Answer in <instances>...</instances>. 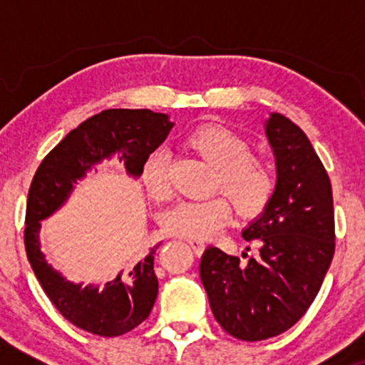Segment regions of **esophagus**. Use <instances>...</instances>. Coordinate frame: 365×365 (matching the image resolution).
I'll return each mask as SVG.
<instances>
[{
    "instance_id": "34e87169",
    "label": "esophagus",
    "mask_w": 365,
    "mask_h": 365,
    "mask_svg": "<svg viewBox=\"0 0 365 365\" xmlns=\"http://www.w3.org/2000/svg\"><path fill=\"white\" fill-rule=\"evenodd\" d=\"M188 245H190L192 249H194V252L197 255L202 254L204 249H206V244H204L202 240H195V238H190V240H188Z\"/></svg>"
}]
</instances>
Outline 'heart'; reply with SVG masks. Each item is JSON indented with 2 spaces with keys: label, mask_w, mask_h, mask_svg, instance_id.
Here are the masks:
<instances>
[{
  "label": "heart",
  "mask_w": 365,
  "mask_h": 365,
  "mask_svg": "<svg viewBox=\"0 0 365 365\" xmlns=\"http://www.w3.org/2000/svg\"><path fill=\"white\" fill-rule=\"evenodd\" d=\"M185 145L215 166L212 190H223L244 217L259 216L274 195V173L262 156L250 153L249 140L223 125H199L187 133ZM145 190L154 200L171 195L170 154L158 149L145 158L140 171ZM232 216V204L225 195L206 200H182L163 216L171 235L204 240L216 235Z\"/></svg>",
  "instance_id": "heart-1"
}]
</instances>
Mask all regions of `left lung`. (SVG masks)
Masks as SVG:
<instances>
[{
  "instance_id": "obj_1",
  "label": "left lung",
  "mask_w": 365,
  "mask_h": 365,
  "mask_svg": "<svg viewBox=\"0 0 365 365\" xmlns=\"http://www.w3.org/2000/svg\"><path fill=\"white\" fill-rule=\"evenodd\" d=\"M264 128L276 158L274 195L242 232L257 242L259 257L244 264L207 247L199 266L216 321L244 341L290 329L311 307L334 254L333 190L311 140L279 113Z\"/></svg>"
}]
</instances>
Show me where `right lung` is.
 Listing matches in <instances>:
<instances>
[{
  "label": "right lung",
  "mask_w": 365,
  "mask_h": 365,
  "mask_svg": "<svg viewBox=\"0 0 365 365\" xmlns=\"http://www.w3.org/2000/svg\"><path fill=\"white\" fill-rule=\"evenodd\" d=\"M173 123L165 113L106 110L72 130L43 159L32 178L25 211V252L36 278L66 321L98 336H120L149 317L158 297L154 245L127 273L99 284L68 282L41 252V221L68 200L75 183L96 165L120 156L130 177L139 178L142 165L168 137Z\"/></svg>",
  "instance_id": "right-lung-1"
}]
</instances>
